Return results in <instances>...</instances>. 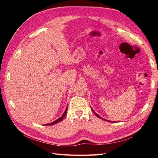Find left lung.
I'll return each mask as SVG.
<instances>
[{"label":"left lung","mask_w":158,"mask_h":158,"mask_svg":"<svg viewBox=\"0 0 158 158\" xmlns=\"http://www.w3.org/2000/svg\"><path fill=\"white\" fill-rule=\"evenodd\" d=\"M91 109H92V111H93V113H94L95 114V115H96V116H97V117H98V118H102V119H103V120H104V121H107V120H106V119H104V118H102V117H100V116H99V115H98V114H97L96 113H95V111H94V110L92 109V108H91ZM109 121V122H111V123L113 122V121ZM113 123H116V122H113Z\"/></svg>","instance_id":"8db88e82"}]
</instances>
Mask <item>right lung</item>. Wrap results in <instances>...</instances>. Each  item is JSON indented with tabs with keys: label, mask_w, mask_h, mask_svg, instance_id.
Segmentation results:
<instances>
[{
	"label": "right lung",
	"mask_w": 158,
	"mask_h": 158,
	"mask_svg": "<svg viewBox=\"0 0 158 158\" xmlns=\"http://www.w3.org/2000/svg\"><path fill=\"white\" fill-rule=\"evenodd\" d=\"M67 109H68V107H66V109H65V111H64V113L63 114V115H62L60 118H59L58 119H56V121H55L54 122H52V123H49V124H46L45 125H55V124H56V123H59V122H60V121H62L63 120V118L66 117V114H67Z\"/></svg>",
	"instance_id": "1"
}]
</instances>
